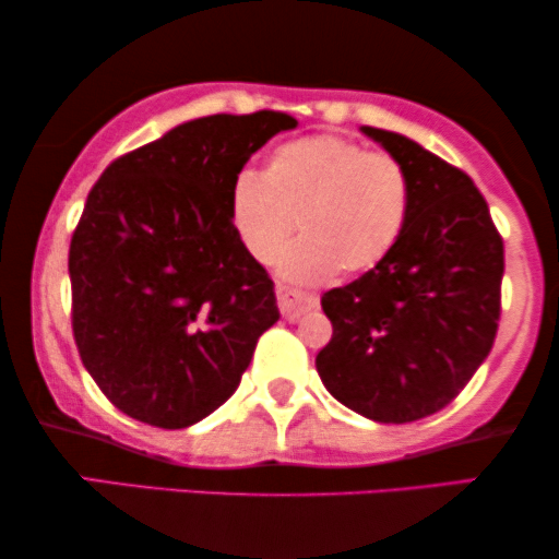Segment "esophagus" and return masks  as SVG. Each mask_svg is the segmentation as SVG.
<instances>
[{"instance_id":"esophagus-1","label":"esophagus","mask_w":559,"mask_h":559,"mask_svg":"<svg viewBox=\"0 0 559 559\" xmlns=\"http://www.w3.org/2000/svg\"><path fill=\"white\" fill-rule=\"evenodd\" d=\"M275 299H278V309H281V314L286 317V320H299L301 314L312 312V309L320 307L317 296L307 294V292H299V288L284 286V284L275 288Z\"/></svg>"}]
</instances>
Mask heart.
<instances>
[{"mask_svg":"<svg viewBox=\"0 0 559 559\" xmlns=\"http://www.w3.org/2000/svg\"><path fill=\"white\" fill-rule=\"evenodd\" d=\"M409 209L413 182L397 157L332 133L275 146L263 173L242 169L229 190L231 229L258 263H271L299 222L304 237L278 260L299 284L384 263L405 235Z\"/></svg>","mask_w":559,"mask_h":559,"instance_id":"b5f03b06","label":"heart"}]
</instances>
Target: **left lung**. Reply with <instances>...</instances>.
I'll use <instances>...</instances> for the list:
<instances>
[{
  "label": "left lung",
  "instance_id": "8db88e82",
  "mask_svg": "<svg viewBox=\"0 0 559 559\" xmlns=\"http://www.w3.org/2000/svg\"><path fill=\"white\" fill-rule=\"evenodd\" d=\"M361 131L405 165L413 209L384 263L322 296L332 337L314 364L353 413L413 423L447 407L496 343L503 237L467 173L402 133Z\"/></svg>",
  "mask_w": 559,
  "mask_h": 559
}]
</instances>
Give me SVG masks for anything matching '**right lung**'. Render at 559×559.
<instances>
[{"label":"right lung","mask_w":559,"mask_h":559,"mask_svg":"<svg viewBox=\"0 0 559 559\" xmlns=\"http://www.w3.org/2000/svg\"><path fill=\"white\" fill-rule=\"evenodd\" d=\"M278 110L195 118L116 162L90 190L69 247L84 369L121 413L188 428L224 405L278 322L273 281L239 245L229 190Z\"/></svg>","instance_id":"obj_1"}]
</instances>
